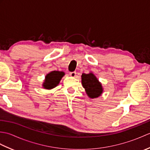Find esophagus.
I'll list each match as a JSON object with an SVG mask.
<instances>
[{
	"mask_svg": "<svg viewBox=\"0 0 150 150\" xmlns=\"http://www.w3.org/2000/svg\"><path fill=\"white\" fill-rule=\"evenodd\" d=\"M76 74H77V73H76L75 71H73V72L69 73L70 76H71V77H75L76 76Z\"/></svg>",
	"mask_w": 150,
	"mask_h": 150,
	"instance_id": "1",
	"label": "esophagus"
}]
</instances>
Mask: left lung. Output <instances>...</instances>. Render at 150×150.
Listing matches in <instances>:
<instances>
[{
	"instance_id": "8db88e82",
	"label": "left lung",
	"mask_w": 150,
	"mask_h": 150,
	"mask_svg": "<svg viewBox=\"0 0 150 150\" xmlns=\"http://www.w3.org/2000/svg\"><path fill=\"white\" fill-rule=\"evenodd\" d=\"M82 86L88 96L91 98H97L103 93V88L100 82L93 73H82L81 76Z\"/></svg>"
}]
</instances>
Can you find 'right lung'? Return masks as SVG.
<instances>
[{
	"label": "right lung",
	"mask_w": 150,
	"mask_h": 150,
	"mask_svg": "<svg viewBox=\"0 0 150 150\" xmlns=\"http://www.w3.org/2000/svg\"><path fill=\"white\" fill-rule=\"evenodd\" d=\"M65 75L64 72L59 71H52L48 74H47L45 77V80L43 82L42 86L44 88L47 90H50L55 88Z\"/></svg>",
	"instance_id": "obj_1"
}]
</instances>
